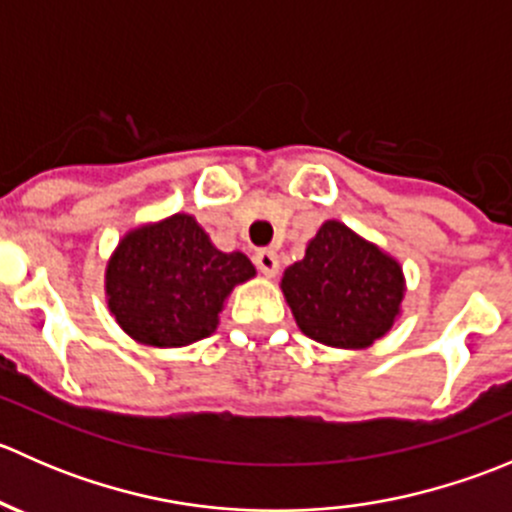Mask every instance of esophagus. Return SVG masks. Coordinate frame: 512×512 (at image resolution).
<instances>
[{
    "mask_svg": "<svg viewBox=\"0 0 512 512\" xmlns=\"http://www.w3.org/2000/svg\"><path fill=\"white\" fill-rule=\"evenodd\" d=\"M255 265L265 277H275L277 270H280V257L272 250H262L255 255Z\"/></svg>",
    "mask_w": 512,
    "mask_h": 512,
    "instance_id": "esophagus-1",
    "label": "esophagus"
}]
</instances>
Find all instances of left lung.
I'll return each mask as SVG.
<instances>
[{
    "label": "left lung",
    "instance_id": "left-lung-1",
    "mask_svg": "<svg viewBox=\"0 0 512 512\" xmlns=\"http://www.w3.org/2000/svg\"><path fill=\"white\" fill-rule=\"evenodd\" d=\"M401 265L339 220H327L282 277L297 327L314 342L366 349L394 327L404 299Z\"/></svg>",
    "mask_w": 512,
    "mask_h": 512
}]
</instances>
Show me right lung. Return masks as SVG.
<instances>
[{"label":"right lung","mask_w":512,"mask_h":512,"mask_svg":"<svg viewBox=\"0 0 512 512\" xmlns=\"http://www.w3.org/2000/svg\"><path fill=\"white\" fill-rule=\"evenodd\" d=\"M255 277L242 252H220L193 215L136 227L106 267L108 309L148 347H185L210 337L232 287Z\"/></svg>","instance_id":"obj_1"}]
</instances>
